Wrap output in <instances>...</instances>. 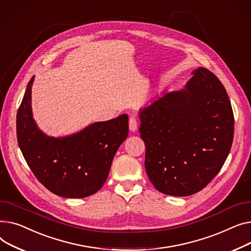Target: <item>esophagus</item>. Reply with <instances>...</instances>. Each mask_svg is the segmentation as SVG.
Wrapping results in <instances>:
<instances>
[{
	"mask_svg": "<svg viewBox=\"0 0 251 251\" xmlns=\"http://www.w3.org/2000/svg\"><path fill=\"white\" fill-rule=\"evenodd\" d=\"M138 126H139V124H138V121L136 117H134V116L129 117V130L136 131L138 129Z\"/></svg>",
	"mask_w": 251,
	"mask_h": 251,
	"instance_id": "34e87169",
	"label": "esophagus"
}]
</instances>
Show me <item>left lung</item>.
<instances>
[{"label": "left lung", "instance_id": "8db88e82", "mask_svg": "<svg viewBox=\"0 0 251 251\" xmlns=\"http://www.w3.org/2000/svg\"><path fill=\"white\" fill-rule=\"evenodd\" d=\"M184 89L165 93L140 110L145 168L162 194L194 195L224 165L232 147L234 115L223 84L199 68Z\"/></svg>", "mask_w": 251, "mask_h": 251}]
</instances>
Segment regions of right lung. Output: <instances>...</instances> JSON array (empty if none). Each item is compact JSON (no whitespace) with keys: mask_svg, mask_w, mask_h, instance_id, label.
<instances>
[{"mask_svg":"<svg viewBox=\"0 0 251 251\" xmlns=\"http://www.w3.org/2000/svg\"><path fill=\"white\" fill-rule=\"evenodd\" d=\"M28 82L19 106L16 127L19 148L37 180L63 198L94 195L107 179L113 157L128 135V117L90 125L64 138L48 137L37 127L31 110Z\"/></svg>","mask_w":251,"mask_h":251,"instance_id":"add662e5","label":"right lung"}]
</instances>
